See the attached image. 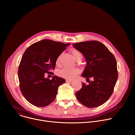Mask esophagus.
<instances>
[{
  "label": "esophagus",
  "mask_w": 135,
  "mask_h": 135,
  "mask_svg": "<svg viewBox=\"0 0 135 135\" xmlns=\"http://www.w3.org/2000/svg\"><path fill=\"white\" fill-rule=\"evenodd\" d=\"M72 82H73V80H66V82H67V83H68V82L71 83Z\"/></svg>",
  "instance_id": "1"
}]
</instances>
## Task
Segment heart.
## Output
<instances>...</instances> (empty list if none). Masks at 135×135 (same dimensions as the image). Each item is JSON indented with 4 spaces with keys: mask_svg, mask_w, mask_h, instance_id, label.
<instances>
[{
    "mask_svg": "<svg viewBox=\"0 0 135 135\" xmlns=\"http://www.w3.org/2000/svg\"><path fill=\"white\" fill-rule=\"evenodd\" d=\"M71 54L74 57V58L78 60L80 59H82V54L80 51L78 50L73 49L71 51ZM60 59V55L57 57L56 59V64H58L59 63ZM79 72V70L78 68H64L58 71V75L62 77V78H67V79H72L74 78L75 76Z\"/></svg>",
    "mask_w": 135,
    "mask_h": 135,
    "instance_id": "b5f03b06",
    "label": "heart"
}]
</instances>
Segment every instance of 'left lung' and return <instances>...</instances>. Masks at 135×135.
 <instances>
[{
    "instance_id": "1",
    "label": "left lung",
    "mask_w": 135,
    "mask_h": 135,
    "mask_svg": "<svg viewBox=\"0 0 135 135\" xmlns=\"http://www.w3.org/2000/svg\"><path fill=\"white\" fill-rule=\"evenodd\" d=\"M73 45L86 60L82 76L89 82L88 85L82 83V88L76 93V97L88 107L99 106L108 100L116 84L118 78L116 59L108 48L98 41L77 43Z\"/></svg>"
}]
</instances>
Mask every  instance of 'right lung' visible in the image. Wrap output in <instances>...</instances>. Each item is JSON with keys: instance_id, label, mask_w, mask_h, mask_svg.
<instances>
[{"instance_id": "obj_1", "label": "right lung", "mask_w": 135, "mask_h": 135, "mask_svg": "<svg viewBox=\"0 0 135 135\" xmlns=\"http://www.w3.org/2000/svg\"><path fill=\"white\" fill-rule=\"evenodd\" d=\"M70 43L43 40L31 45L23 53L18 69L21 91L26 99L37 107H45L54 101L60 85L65 80L53 76L56 59Z\"/></svg>"}]
</instances>
